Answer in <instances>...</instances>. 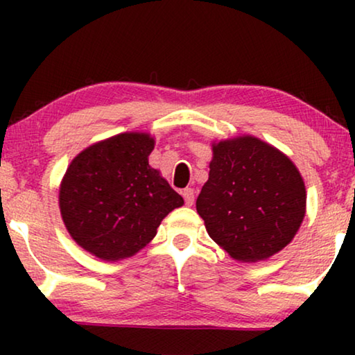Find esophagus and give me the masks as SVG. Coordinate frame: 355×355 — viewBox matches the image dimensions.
<instances>
[{
    "label": "esophagus",
    "instance_id": "obj_1",
    "mask_svg": "<svg viewBox=\"0 0 355 355\" xmlns=\"http://www.w3.org/2000/svg\"><path fill=\"white\" fill-rule=\"evenodd\" d=\"M182 197H184V200H186V205L191 207L193 200H196V192H193V189L187 187L182 191Z\"/></svg>",
    "mask_w": 355,
    "mask_h": 355
}]
</instances>
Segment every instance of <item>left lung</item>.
<instances>
[{"instance_id":"obj_1","label":"left lung","mask_w":355,"mask_h":355,"mask_svg":"<svg viewBox=\"0 0 355 355\" xmlns=\"http://www.w3.org/2000/svg\"><path fill=\"white\" fill-rule=\"evenodd\" d=\"M197 213L208 236L242 263L266 260L297 234L307 192L299 169L273 145L244 134L211 142Z\"/></svg>"}]
</instances>
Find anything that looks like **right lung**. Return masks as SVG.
<instances>
[{"instance_id": "1", "label": "right lung", "mask_w": 355, "mask_h": 355, "mask_svg": "<svg viewBox=\"0 0 355 355\" xmlns=\"http://www.w3.org/2000/svg\"><path fill=\"white\" fill-rule=\"evenodd\" d=\"M155 139L121 132L82 150L60 186V211L72 239L96 259H129L157 236L182 197L148 164Z\"/></svg>"}]
</instances>
